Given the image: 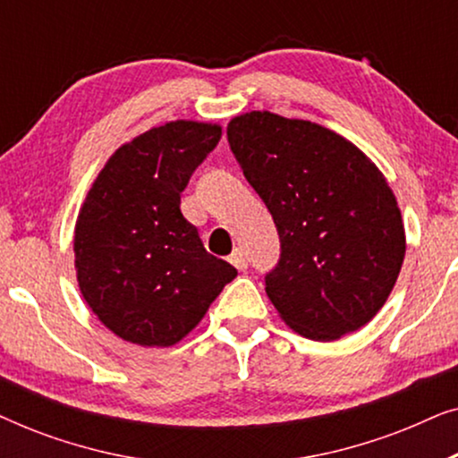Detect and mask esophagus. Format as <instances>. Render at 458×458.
Listing matches in <instances>:
<instances>
[{
  "label": "esophagus",
  "instance_id": "esophagus-1",
  "mask_svg": "<svg viewBox=\"0 0 458 458\" xmlns=\"http://www.w3.org/2000/svg\"><path fill=\"white\" fill-rule=\"evenodd\" d=\"M229 262L235 268H240V271H243V268H248V256H246V252H243L242 248H235L233 252H231Z\"/></svg>",
  "mask_w": 458,
  "mask_h": 458
}]
</instances>
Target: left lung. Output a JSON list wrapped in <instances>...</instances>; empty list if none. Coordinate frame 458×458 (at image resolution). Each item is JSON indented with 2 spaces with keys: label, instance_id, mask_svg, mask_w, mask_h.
Listing matches in <instances>:
<instances>
[{
  "label": "left lung",
  "instance_id": "1",
  "mask_svg": "<svg viewBox=\"0 0 458 458\" xmlns=\"http://www.w3.org/2000/svg\"><path fill=\"white\" fill-rule=\"evenodd\" d=\"M227 141L277 227L281 252L265 290L281 318L318 342L367 325L406 250L384 174L334 131L271 112L233 118Z\"/></svg>",
  "mask_w": 458,
  "mask_h": 458
}]
</instances>
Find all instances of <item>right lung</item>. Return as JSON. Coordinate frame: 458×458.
I'll return each instance as SVG.
<instances>
[{"instance_id": "add662e5", "label": "right lung", "mask_w": 458, "mask_h": 458, "mask_svg": "<svg viewBox=\"0 0 458 458\" xmlns=\"http://www.w3.org/2000/svg\"><path fill=\"white\" fill-rule=\"evenodd\" d=\"M218 141L216 124L149 129L116 149L87 193L74 229L79 287L123 340L173 346L235 279L181 215V191Z\"/></svg>"}]
</instances>
